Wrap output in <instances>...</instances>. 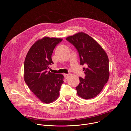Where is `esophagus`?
Segmentation results:
<instances>
[{
	"instance_id": "1",
	"label": "esophagus",
	"mask_w": 131,
	"mask_h": 131,
	"mask_svg": "<svg viewBox=\"0 0 131 131\" xmlns=\"http://www.w3.org/2000/svg\"><path fill=\"white\" fill-rule=\"evenodd\" d=\"M64 77H65V78L66 79H67L68 77H69V74H66V73H64Z\"/></svg>"
}]
</instances>
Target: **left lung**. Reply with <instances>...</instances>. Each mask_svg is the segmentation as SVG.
I'll list each match as a JSON object with an SVG mask.
<instances>
[{
    "label": "left lung",
    "instance_id": "obj_1",
    "mask_svg": "<svg viewBox=\"0 0 131 131\" xmlns=\"http://www.w3.org/2000/svg\"><path fill=\"white\" fill-rule=\"evenodd\" d=\"M66 40L77 50L80 64L85 76L79 77L80 83L76 88L77 94L84 99L95 97L103 89L109 77V60L102 47L91 36L82 32L69 36Z\"/></svg>",
    "mask_w": 131,
    "mask_h": 131
}]
</instances>
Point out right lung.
<instances>
[{"mask_svg": "<svg viewBox=\"0 0 131 131\" xmlns=\"http://www.w3.org/2000/svg\"><path fill=\"white\" fill-rule=\"evenodd\" d=\"M62 39L45 37L37 40L29 50L24 61V80L29 89L42 102L49 104L57 100L63 81L62 74L48 71L53 64L52 54Z\"/></svg>", "mask_w": 131, "mask_h": 131, "instance_id": "1", "label": "right lung"}]
</instances>
